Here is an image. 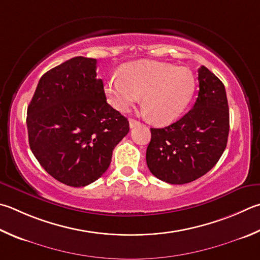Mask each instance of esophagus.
I'll return each mask as SVG.
<instances>
[{"label": "esophagus", "instance_id": "1", "mask_svg": "<svg viewBox=\"0 0 260 260\" xmlns=\"http://www.w3.org/2000/svg\"><path fill=\"white\" fill-rule=\"evenodd\" d=\"M138 125H140V121L135 120V119H129V127H131V128H133V127L138 126Z\"/></svg>", "mask_w": 260, "mask_h": 260}]
</instances>
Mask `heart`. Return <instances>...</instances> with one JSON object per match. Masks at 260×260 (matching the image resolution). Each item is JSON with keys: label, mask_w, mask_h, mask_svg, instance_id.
Returning a JSON list of instances; mask_svg holds the SVG:
<instances>
[{"label": "heart", "mask_w": 260, "mask_h": 260, "mask_svg": "<svg viewBox=\"0 0 260 260\" xmlns=\"http://www.w3.org/2000/svg\"><path fill=\"white\" fill-rule=\"evenodd\" d=\"M194 91L196 78L188 68L148 60L125 64L105 86L108 101L120 112L129 111L143 96L146 117L158 125L181 117Z\"/></svg>", "instance_id": "b5f03b06"}]
</instances>
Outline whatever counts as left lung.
Instances as JSON below:
<instances>
[{
  "label": "left lung",
  "mask_w": 260,
  "mask_h": 260,
  "mask_svg": "<svg viewBox=\"0 0 260 260\" xmlns=\"http://www.w3.org/2000/svg\"><path fill=\"white\" fill-rule=\"evenodd\" d=\"M199 92L192 109L164 128H151L146 165L169 184H185L208 173L228 144L230 112L224 84L208 68L198 70Z\"/></svg>",
  "instance_id": "left-lung-1"
}]
</instances>
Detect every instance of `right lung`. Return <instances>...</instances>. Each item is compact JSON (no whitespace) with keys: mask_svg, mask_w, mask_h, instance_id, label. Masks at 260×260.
I'll return each mask as SVG.
<instances>
[{"mask_svg":"<svg viewBox=\"0 0 260 260\" xmlns=\"http://www.w3.org/2000/svg\"><path fill=\"white\" fill-rule=\"evenodd\" d=\"M28 141L56 181L81 187L109 167L129 122L108 105L96 59L75 56L41 77L27 109Z\"/></svg>","mask_w":260,"mask_h":260,"instance_id":"1","label":"right lung"}]
</instances>
